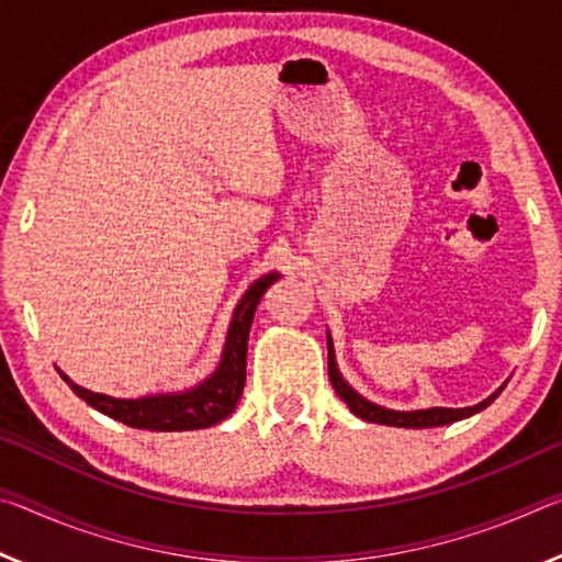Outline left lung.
Instances as JSON below:
<instances>
[{
  "label": "left lung",
  "instance_id": "obj_1",
  "mask_svg": "<svg viewBox=\"0 0 562 562\" xmlns=\"http://www.w3.org/2000/svg\"><path fill=\"white\" fill-rule=\"evenodd\" d=\"M329 351H327V359H329V382L335 386V392L339 394L341 402H345L351 412H355L359 418H364V422H372V424H384V426H402V429H429V426H443V424H453L459 422V418L471 416L475 412H481V408H486L493 398L501 394V389L496 394H491L486 402L475 404V406H465V408H441V406H434V408H424V412H392V408H384V406H376L372 402H367L364 396H359L355 389H351L345 379H341L339 369L335 364V349H331V339H327Z\"/></svg>",
  "mask_w": 562,
  "mask_h": 562
}]
</instances>
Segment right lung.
<instances>
[{"instance_id": "1", "label": "right lung", "mask_w": 562, "mask_h": 562, "mask_svg": "<svg viewBox=\"0 0 562 562\" xmlns=\"http://www.w3.org/2000/svg\"><path fill=\"white\" fill-rule=\"evenodd\" d=\"M278 280V272L265 274L237 304L231 329H227V341L223 351V361L217 372L205 379L201 386L188 389L183 394H160L144 398H113L106 394L89 392L79 384H74L69 376L66 384L74 389V394L83 398L97 412L106 414L116 422L133 426V429L148 431H193L207 429L225 416L233 414L235 404L240 402L245 386V367H247V337H250V325L258 310L260 297L268 292L270 284Z\"/></svg>"}]
</instances>
